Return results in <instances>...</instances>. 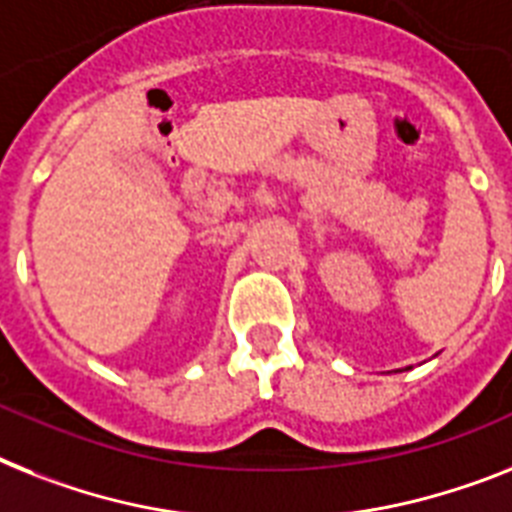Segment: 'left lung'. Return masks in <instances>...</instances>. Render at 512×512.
<instances>
[{
  "label": "left lung",
  "mask_w": 512,
  "mask_h": 512,
  "mask_svg": "<svg viewBox=\"0 0 512 512\" xmlns=\"http://www.w3.org/2000/svg\"><path fill=\"white\" fill-rule=\"evenodd\" d=\"M408 369H411V366H408ZM400 371H403V369H400Z\"/></svg>",
  "instance_id": "1"
}]
</instances>
